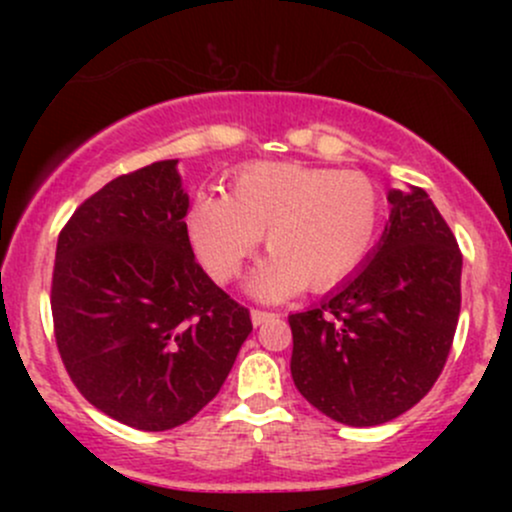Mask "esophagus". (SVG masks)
<instances>
[{
	"label": "esophagus",
	"instance_id": "obj_1",
	"mask_svg": "<svg viewBox=\"0 0 512 512\" xmlns=\"http://www.w3.org/2000/svg\"><path fill=\"white\" fill-rule=\"evenodd\" d=\"M274 317H279V315L267 313V310H252V313H250V320H252V325H255V327H260V325H264V322L274 320Z\"/></svg>",
	"mask_w": 512,
	"mask_h": 512
}]
</instances>
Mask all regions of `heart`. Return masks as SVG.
Wrapping results in <instances>:
<instances>
[{
    "mask_svg": "<svg viewBox=\"0 0 512 512\" xmlns=\"http://www.w3.org/2000/svg\"><path fill=\"white\" fill-rule=\"evenodd\" d=\"M378 187L356 170L303 163H252L226 195L199 192L187 236L202 267L226 284L264 240L267 257L250 276L260 301H284L308 286L330 289L361 267L378 238Z\"/></svg>",
    "mask_w": 512,
    "mask_h": 512,
    "instance_id": "obj_1",
    "label": "heart"
}]
</instances>
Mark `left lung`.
Masks as SVG:
<instances>
[{
	"instance_id": "obj_1",
	"label": "left lung",
	"mask_w": 512,
	"mask_h": 512,
	"mask_svg": "<svg viewBox=\"0 0 512 512\" xmlns=\"http://www.w3.org/2000/svg\"><path fill=\"white\" fill-rule=\"evenodd\" d=\"M390 221L356 274L289 315L291 378L322 414L380 426L426 397L460 315L462 255L421 187L390 190Z\"/></svg>"
}]
</instances>
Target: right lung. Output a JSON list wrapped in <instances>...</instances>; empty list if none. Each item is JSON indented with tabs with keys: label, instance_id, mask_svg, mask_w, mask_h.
Listing matches in <instances>:
<instances>
[{
	"label": "right lung",
	"instance_id": "obj_1",
	"mask_svg": "<svg viewBox=\"0 0 512 512\" xmlns=\"http://www.w3.org/2000/svg\"><path fill=\"white\" fill-rule=\"evenodd\" d=\"M178 158L110 180L57 238L52 320L69 378L96 409L168 431L219 395L252 322L187 238Z\"/></svg>",
	"mask_w": 512,
	"mask_h": 512
}]
</instances>
